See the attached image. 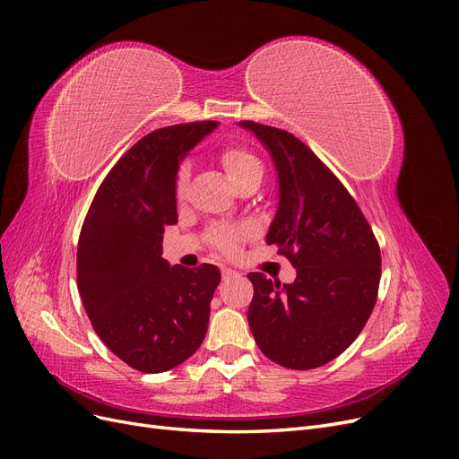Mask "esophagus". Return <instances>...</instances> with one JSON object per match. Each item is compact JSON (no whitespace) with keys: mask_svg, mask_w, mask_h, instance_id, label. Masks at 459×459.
Here are the masks:
<instances>
[{"mask_svg":"<svg viewBox=\"0 0 459 459\" xmlns=\"http://www.w3.org/2000/svg\"><path fill=\"white\" fill-rule=\"evenodd\" d=\"M238 275V272H233V270H230V268H221V280H231V277H235Z\"/></svg>","mask_w":459,"mask_h":459,"instance_id":"obj_1","label":"esophagus"}]
</instances>
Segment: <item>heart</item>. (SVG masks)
<instances>
[{"instance_id":"1","label":"heart","mask_w":459,"mask_h":459,"mask_svg":"<svg viewBox=\"0 0 459 459\" xmlns=\"http://www.w3.org/2000/svg\"><path fill=\"white\" fill-rule=\"evenodd\" d=\"M220 164L235 187H243L248 182H262L264 166L253 151L245 147H226L220 155ZM191 169L182 164L176 176V197L182 199L187 191ZM245 238V231L238 230H218L212 233V243L221 253H235Z\"/></svg>"}]
</instances>
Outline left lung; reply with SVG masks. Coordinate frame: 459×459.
I'll list each match as a JSON object with an SVG mask.
<instances>
[{
    "label": "left lung",
    "mask_w": 459,
    "mask_h": 459,
    "mask_svg": "<svg viewBox=\"0 0 459 459\" xmlns=\"http://www.w3.org/2000/svg\"><path fill=\"white\" fill-rule=\"evenodd\" d=\"M266 145L280 179V204L266 235L297 268L293 283L248 273L255 297L247 317L258 349L289 369H314L342 354L377 300L379 243L364 212L299 137L239 122Z\"/></svg>",
    "instance_id": "obj_1"
}]
</instances>
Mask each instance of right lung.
<instances>
[{
    "label": "right lung",
    "instance_id": "add662e5",
    "mask_svg": "<svg viewBox=\"0 0 459 459\" xmlns=\"http://www.w3.org/2000/svg\"><path fill=\"white\" fill-rule=\"evenodd\" d=\"M216 124H176L142 137L103 179L80 231L82 304L108 351L137 371L179 366L206 335L220 270L170 266L160 255L164 228L178 221L179 160Z\"/></svg>",
    "mask_w": 459,
    "mask_h": 459
}]
</instances>
